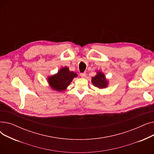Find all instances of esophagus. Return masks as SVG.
<instances>
[{"label": "esophagus", "mask_w": 154, "mask_h": 154, "mask_svg": "<svg viewBox=\"0 0 154 154\" xmlns=\"http://www.w3.org/2000/svg\"><path fill=\"white\" fill-rule=\"evenodd\" d=\"M80 77H83V78H84V77H85V76H86V73H85V72L81 73V74H80Z\"/></svg>", "instance_id": "1"}]
</instances>
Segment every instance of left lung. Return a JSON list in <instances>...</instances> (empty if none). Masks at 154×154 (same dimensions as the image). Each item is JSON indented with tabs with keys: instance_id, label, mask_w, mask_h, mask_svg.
<instances>
[{
	"instance_id": "left-lung-1",
	"label": "left lung",
	"mask_w": 154,
	"mask_h": 154,
	"mask_svg": "<svg viewBox=\"0 0 154 154\" xmlns=\"http://www.w3.org/2000/svg\"><path fill=\"white\" fill-rule=\"evenodd\" d=\"M92 84L99 88H106L109 86V80L106 79V75L100 70H97L96 72V75L92 77Z\"/></svg>"
}]
</instances>
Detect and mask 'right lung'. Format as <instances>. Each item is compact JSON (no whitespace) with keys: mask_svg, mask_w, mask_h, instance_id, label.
Returning a JSON list of instances; mask_svg holds the SVG:
<instances>
[{"mask_svg":"<svg viewBox=\"0 0 154 154\" xmlns=\"http://www.w3.org/2000/svg\"><path fill=\"white\" fill-rule=\"evenodd\" d=\"M77 76L75 72L70 71L67 67H63L57 73L47 77V80L52 91L63 92L67 89L73 79Z\"/></svg>","mask_w":154,"mask_h":154,"instance_id":"obj_1","label":"right lung"}]
</instances>
